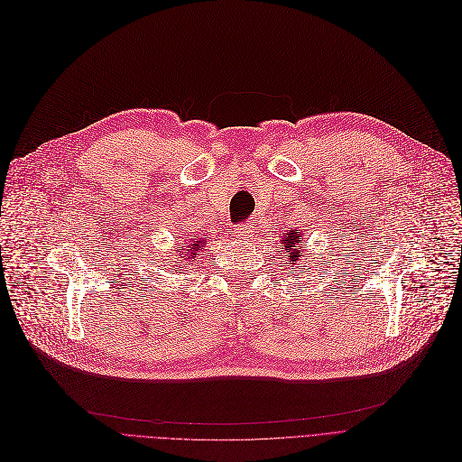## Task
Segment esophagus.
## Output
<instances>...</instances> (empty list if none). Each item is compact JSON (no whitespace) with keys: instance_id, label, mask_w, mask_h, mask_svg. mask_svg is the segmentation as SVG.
Wrapping results in <instances>:
<instances>
[{"instance_id":"34e87169","label":"esophagus","mask_w":462,"mask_h":462,"mask_svg":"<svg viewBox=\"0 0 462 462\" xmlns=\"http://www.w3.org/2000/svg\"><path fill=\"white\" fill-rule=\"evenodd\" d=\"M236 238H243V240H250V236H252V227L248 226V224H243V226H238L236 227Z\"/></svg>"}]
</instances>
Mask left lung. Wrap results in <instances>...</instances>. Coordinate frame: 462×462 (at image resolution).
<instances>
[{
    "mask_svg": "<svg viewBox=\"0 0 462 462\" xmlns=\"http://www.w3.org/2000/svg\"><path fill=\"white\" fill-rule=\"evenodd\" d=\"M282 252L288 254V261H290V267H293L295 263L300 261L302 255V246H300V229H293L290 233H285V236L282 238Z\"/></svg>",
    "mask_w": 462,
    "mask_h": 462,
    "instance_id": "8db88e82",
    "label": "left lung"
}]
</instances>
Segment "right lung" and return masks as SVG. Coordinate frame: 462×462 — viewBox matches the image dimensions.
<instances>
[{
	"label": "right lung",
	"instance_id": "add662e5",
	"mask_svg": "<svg viewBox=\"0 0 462 462\" xmlns=\"http://www.w3.org/2000/svg\"><path fill=\"white\" fill-rule=\"evenodd\" d=\"M207 243V235L203 236V238H189L188 240V250L184 252V254H180V265H179V269L182 271L184 269V265H182V263H186V261H191L195 255H199V254H197V252H199V250H203V245ZM184 258L185 261L182 262L181 259ZM174 267H177V265H174Z\"/></svg>",
	"mask_w": 462,
	"mask_h": 462
}]
</instances>
